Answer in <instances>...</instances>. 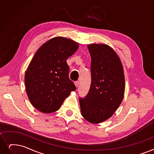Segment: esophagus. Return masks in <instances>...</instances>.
Returning a JSON list of instances; mask_svg holds the SVG:
<instances>
[{
	"label": "esophagus",
	"mask_w": 154,
	"mask_h": 154,
	"mask_svg": "<svg viewBox=\"0 0 154 154\" xmlns=\"http://www.w3.org/2000/svg\"><path fill=\"white\" fill-rule=\"evenodd\" d=\"M74 84H75V86L77 87H79V81H75V82H74Z\"/></svg>",
	"instance_id": "34e87169"
}]
</instances>
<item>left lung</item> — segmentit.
I'll use <instances>...</instances> for the list:
<instances>
[{"label":"left lung","instance_id":"1","mask_svg":"<svg viewBox=\"0 0 154 154\" xmlns=\"http://www.w3.org/2000/svg\"><path fill=\"white\" fill-rule=\"evenodd\" d=\"M91 57V84L87 96L79 97L81 114L90 123L109 118L121 104L125 92V77L120 59L110 46H88Z\"/></svg>","mask_w":154,"mask_h":154}]
</instances>
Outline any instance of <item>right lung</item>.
<instances>
[{
  "instance_id": "obj_1",
  "label": "right lung",
  "mask_w": 154,
  "mask_h": 154,
  "mask_svg": "<svg viewBox=\"0 0 154 154\" xmlns=\"http://www.w3.org/2000/svg\"><path fill=\"white\" fill-rule=\"evenodd\" d=\"M70 39L55 37L45 43L35 53L25 74L27 95L38 111H57L76 87L69 79L66 59L78 49Z\"/></svg>"
}]
</instances>
